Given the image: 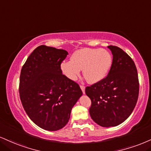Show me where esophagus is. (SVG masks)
<instances>
[{
  "label": "esophagus",
  "mask_w": 151,
  "mask_h": 151,
  "mask_svg": "<svg viewBox=\"0 0 151 151\" xmlns=\"http://www.w3.org/2000/svg\"><path fill=\"white\" fill-rule=\"evenodd\" d=\"M80 88L81 91H82L83 93H85V86L83 85H80Z\"/></svg>",
  "instance_id": "34e87169"
}]
</instances>
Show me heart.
Listing matches in <instances>:
<instances>
[{"instance_id":"b5f03b06","label":"heart","mask_w":151,"mask_h":151,"mask_svg":"<svg viewBox=\"0 0 151 151\" xmlns=\"http://www.w3.org/2000/svg\"><path fill=\"white\" fill-rule=\"evenodd\" d=\"M112 65L110 52L100 48H82L75 51L71 60L61 64L63 74L72 80H76L83 69V77L87 82L95 83L106 77Z\"/></svg>"}]
</instances>
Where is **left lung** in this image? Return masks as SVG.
<instances>
[{
    "label": "left lung",
    "mask_w": 151,
    "mask_h": 151,
    "mask_svg": "<svg viewBox=\"0 0 151 151\" xmlns=\"http://www.w3.org/2000/svg\"><path fill=\"white\" fill-rule=\"evenodd\" d=\"M108 47L113 55L108 75L85 89L91 101V117L104 127L117 126L126 120L135 108L139 93L137 70L133 60L119 47Z\"/></svg>",
    "instance_id": "left-lung-1"
}]
</instances>
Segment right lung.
Masks as SVG:
<instances>
[{
  "label": "right lung",
  "mask_w": 151,
  "mask_h": 151,
  "mask_svg": "<svg viewBox=\"0 0 151 151\" xmlns=\"http://www.w3.org/2000/svg\"><path fill=\"white\" fill-rule=\"evenodd\" d=\"M68 52L45 45L38 46L21 70L19 92L27 115L39 127L57 131L64 127L72 108L82 95L80 87L62 73Z\"/></svg>",
  "instance_id": "right-lung-1"
}]
</instances>
